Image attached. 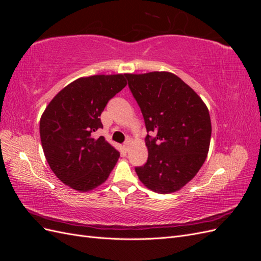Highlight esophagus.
<instances>
[{"label":"esophagus","instance_id":"34e87169","mask_svg":"<svg viewBox=\"0 0 261 261\" xmlns=\"http://www.w3.org/2000/svg\"><path fill=\"white\" fill-rule=\"evenodd\" d=\"M129 145H130V141L129 140L126 141V143L123 145V150H124L125 152H127L128 150H129Z\"/></svg>","mask_w":261,"mask_h":261}]
</instances>
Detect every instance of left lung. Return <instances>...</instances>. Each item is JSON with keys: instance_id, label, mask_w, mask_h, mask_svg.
I'll return each mask as SVG.
<instances>
[{"instance_id": "left-lung-1", "label": "left lung", "mask_w": 261, "mask_h": 261, "mask_svg": "<svg viewBox=\"0 0 261 261\" xmlns=\"http://www.w3.org/2000/svg\"><path fill=\"white\" fill-rule=\"evenodd\" d=\"M144 115L148 160L135 171L150 191L174 193L192 180L209 151L211 121L202 99L170 72L126 74Z\"/></svg>"}]
</instances>
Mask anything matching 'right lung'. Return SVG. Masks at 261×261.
I'll use <instances>...</instances> for the list:
<instances>
[{"label": "right lung", "mask_w": 261, "mask_h": 261, "mask_svg": "<svg viewBox=\"0 0 261 261\" xmlns=\"http://www.w3.org/2000/svg\"><path fill=\"white\" fill-rule=\"evenodd\" d=\"M126 74L81 77L64 87L40 118V138L45 159L57 177L77 192L103 184L120 152L103 136L100 115L117 92L127 85Z\"/></svg>", "instance_id": "add662e5"}]
</instances>
